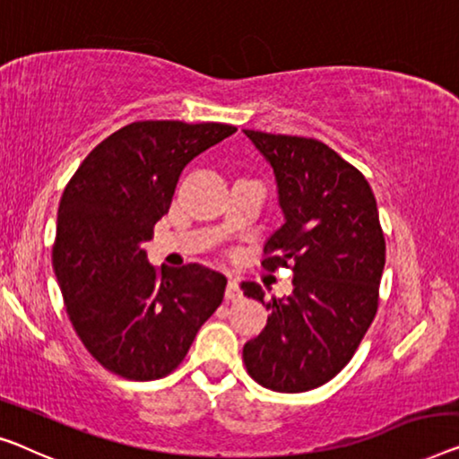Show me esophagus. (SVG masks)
Masks as SVG:
<instances>
[{"instance_id": "34e87169", "label": "esophagus", "mask_w": 459, "mask_h": 459, "mask_svg": "<svg viewBox=\"0 0 459 459\" xmlns=\"http://www.w3.org/2000/svg\"><path fill=\"white\" fill-rule=\"evenodd\" d=\"M238 299H243L241 284H238L237 278H230L227 284V300H238Z\"/></svg>"}]
</instances>
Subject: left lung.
<instances>
[{
    "label": "left lung",
    "mask_w": 459,
    "mask_h": 459,
    "mask_svg": "<svg viewBox=\"0 0 459 459\" xmlns=\"http://www.w3.org/2000/svg\"><path fill=\"white\" fill-rule=\"evenodd\" d=\"M272 167L284 222L264 259L292 270L289 297L265 303L257 282L247 297L272 313L243 360L259 385L299 394L324 385L346 367L377 313L385 238L365 177L325 143L243 129Z\"/></svg>",
    "instance_id": "obj_1"
}]
</instances>
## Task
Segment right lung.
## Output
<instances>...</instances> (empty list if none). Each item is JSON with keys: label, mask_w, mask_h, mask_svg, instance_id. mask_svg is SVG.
Returning a JSON list of instances; mask_svg holds the SVG:
<instances>
[{"label": "right lung", "mask_w": 459, "mask_h": 459, "mask_svg": "<svg viewBox=\"0 0 459 459\" xmlns=\"http://www.w3.org/2000/svg\"><path fill=\"white\" fill-rule=\"evenodd\" d=\"M235 132L224 123H129L86 156L61 195L53 270L67 316L86 351L121 377L173 371L222 303L224 273L200 264L156 273L143 243L183 169Z\"/></svg>", "instance_id": "1"}]
</instances>
